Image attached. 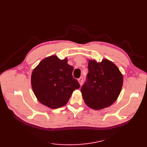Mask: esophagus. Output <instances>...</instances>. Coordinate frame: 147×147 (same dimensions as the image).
<instances>
[{"mask_svg":"<svg viewBox=\"0 0 147 147\" xmlns=\"http://www.w3.org/2000/svg\"><path fill=\"white\" fill-rule=\"evenodd\" d=\"M78 82H79V83L80 85H82V82H83V78H82V77H80L79 79H78Z\"/></svg>","mask_w":147,"mask_h":147,"instance_id":"esophagus-1","label":"esophagus"}]
</instances>
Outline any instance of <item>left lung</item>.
Returning a JSON list of instances; mask_svg holds the SVG:
<instances>
[{
  "instance_id": "8db88e82",
  "label": "left lung",
  "mask_w": 147,
  "mask_h": 147,
  "mask_svg": "<svg viewBox=\"0 0 147 147\" xmlns=\"http://www.w3.org/2000/svg\"><path fill=\"white\" fill-rule=\"evenodd\" d=\"M89 73L81 88L84 102L94 110H101L112 105L119 97L123 78L113 62L103 59L101 63L89 60Z\"/></svg>"
}]
</instances>
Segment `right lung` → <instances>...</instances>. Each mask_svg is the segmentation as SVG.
Returning a JSON list of instances; mask_svg holds the SVG:
<instances>
[{
  "mask_svg": "<svg viewBox=\"0 0 147 147\" xmlns=\"http://www.w3.org/2000/svg\"><path fill=\"white\" fill-rule=\"evenodd\" d=\"M67 58L56 55L46 57L33 69L31 83L38 101L52 109L64 106L73 91L80 88L74 79L73 67L67 64Z\"/></svg>",
  "mask_w": 147,
  "mask_h": 147,
  "instance_id": "add662e5",
  "label": "right lung"
}]
</instances>
